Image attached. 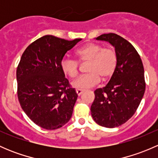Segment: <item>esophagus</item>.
Instances as JSON below:
<instances>
[{
	"label": "esophagus",
	"instance_id": "obj_1",
	"mask_svg": "<svg viewBox=\"0 0 158 158\" xmlns=\"http://www.w3.org/2000/svg\"><path fill=\"white\" fill-rule=\"evenodd\" d=\"M76 93H77V95H79H79H80L81 94H82V92H83V91H82V90H81V89H76Z\"/></svg>",
	"mask_w": 158,
	"mask_h": 158
}]
</instances>
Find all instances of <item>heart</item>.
<instances>
[{"mask_svg": "<svg viewBox=\"0 0 158 158\" xmlns=\"http://www.w3.org/2000/svg\"><path fill=\"white\" fill-rule=\"evenodd\" d=\"M79 62H88V73L79 76L73 82L72 85L79 89H86L98 83L100 78L106 80L114 73L118 63V56L112 48L100 44H88L80 47L75 52ZM61 70L66 76L73 79L79 73V64L74 60L65 58L60 63Z\"/></svg>", "mask_w": 158, "mask_h": 158, "instance_id": "heart-1", "label": "heart"}]
</instances>
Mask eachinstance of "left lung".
<instances>
[{"label": "left lung", "instance_id": "1", "mask_svg": "<svg viewBox=\"0 0 158 158\" xmlns=\"http://www.w3.org/2000/svg\"><path fill=\"white\" fill-rule=\"evenodd\" d=\"M95 39L114 47L118 63L109 83L94 92L91 114L98 125L115 128L130 119L141 103L145 91L144 66L135 47L122 36L110 33Z\"/></svg>", "mask_w": 158, "mask_h": 158}]
</instances>
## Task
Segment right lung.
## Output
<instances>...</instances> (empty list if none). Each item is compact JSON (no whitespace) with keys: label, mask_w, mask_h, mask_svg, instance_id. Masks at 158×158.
Here are the masks:
<instances>
[{"label":"right lung","mask_w":158,"mask_h":158,"mask_svg":"<svg viewBox=\"0 0 158 158\" xmlns=\"http://www.w3.org/2000/svg\"><path fill=\"white\" fill-rule=\"evenodd\" d=\"M80 40L46 35L30 44L22 55L17 69V96L23 111L41 128L55 130L71 118L78 95L60 63Z\"/></svg>","instance_id":"right-lung-1"}]
</instances>
